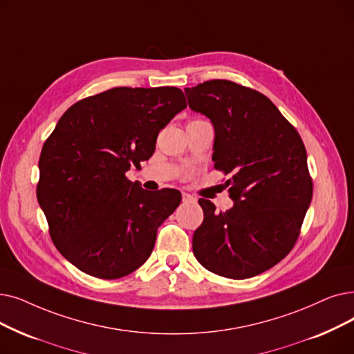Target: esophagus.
Listing matches in <instances>:
<instances>
[{
    "mask_svg": "<svg viewBox=\"0 0 354 354\" xmlns=\"http://www.w3.org/2000/svg\"><path fill=\"white\" fill-rule=\"evenodd\" d=\"M182 199H183V203H191V201H194V196L191 194L182 192Z\"/></svg>",
    "mask_w": 354,
    "mask_h": 354,
    "instance_id": "1",
    "label": "esophagus"
}]
</instances>
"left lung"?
<instances>
[{"instance_id":"8db88e82","label":"left lung","mask_w":354,"mask_h":354,"mask_svg":"<svg viewBox=\"0 0 354 354\" xmlns=\"http://www.w3.org/2000/svg\"><path fill=\"white\" fill-rule=\"evenodd\" d=\"M189 109L215 130L214 167L225 175L234 205L215 211L199 199L204 221L192 237L196 260L230 279L262 273L294 248L311 204L313 179L295 127L259 91L211 80L185 88Z\"/></svg>"}]
</instances>
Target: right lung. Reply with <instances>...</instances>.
I'll return each mask as SVG.
<instances>
[{
  "label": "right lung",
  "instance_id": "add662e5",
  "mask_svg": "<svg viewBox=\"0 0 354 354\" xmlns=\"http://www.w3.org/2000/svg\"><path fill=\"white\" fill-rule=\"evenodd\" d=\"M187 109L175 86H118L75 102L44 142L37 201L56 249L80 270L118 279L139 269L180 192L145 191L127 179L159 131Z\"/></svg>",
  "mask_w": 354,
  "mask_h": 354
}]
</instances>
